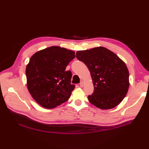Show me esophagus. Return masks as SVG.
Returning <instances> with one entry per match:
<instances>
[{
	"label": "esophagus",
	"instance_id": "1",
	"mask_svg": "<svg viewBox=\"0 0 149 149\" xmlns=\"http://www.w3.org/2000/svg\"><path fill=\"white\" fill-rule=\"evenodd\" d=\"M79 85H80V87H81V88H83V86H84V81H81V83H80V84H79Z\"/></svg>",
	"mask_w": 149,
	"mask_h": 149
}]
</instances>
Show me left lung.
I'll return each instance as SVG.
<instances>
[{
    "label": "left lung",
    "instance_id": "obj_1",
    "mask_svg": "<svg viewBox=\"0 0 149 149\" xmlns=\"http://www.w3.org/2000/svg\"><path fill=\"white\" fill-rule=\"evenodd\" d=\"M76 56L91 74L94 92L88 96L89 102L101 109H112L120 104L129 87V73L125 63L102 47L78 51Z\"/></svg>",
    "mask_w": 149,
    "mask_h": 149
}]
</instances>
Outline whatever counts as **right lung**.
<instances>
[{
    "mask_svg": "<svg viewBox=\"0 0 149 149\" xmlns=\"http://www.w3.org/2000/svg\"><path fill=\"white\" fill-rule=\"evenodd\" d=\"M74 52L58 46L38 51L26 67V86L33 100L43 107L53 109L69 100L75 86L66 67Z\"/></svg>",
    "mask_w": 149,
    "mask_h": 149,
    "instance_id": "add662e5",
    "label": "right lung"
}]
</instances>
